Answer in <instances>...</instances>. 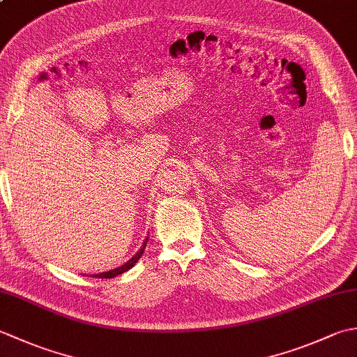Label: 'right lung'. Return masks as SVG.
<instances>
[{
  "label": "right lung",
  "instance_id": "right-lung-1",
  "mask_svg": "<svg viewBox=\"0 0 357 357\" xmlns=\"http://www.w3.org/2000/svg\"><path fill=\"white\" fill-rule=\"evenodd\" d=\"M147 241H149V238H146V241H144V244H142V247L138 250V252H136V255L132 257V259H128L124 265H121V267H118V268H113V270H109V271H102V273H96V275H93L95 278H98V279H110V278H116V276H119V275H123L124 271H127V270H130L133 265L139 261V257H141V255L144 253V248H146V245H147Z\"/></svg>",
  "mask_w": 357,
  "mask_h": 357
}]
</instances>
